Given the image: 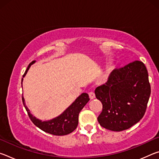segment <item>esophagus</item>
Instances as JSON below:
<instances>
[{
  "label": "esophagus",
  "instance_id": "obj_1",
  "mask_svg": "<svg viewBox=\"0 0 159 159\" xmlns=\"http://www.w3.org/2000/svg\"><path fill=\"white\" fill-rule=\"evenodd\" d=\"M89 97H90V99H95V93H94L93 92H90V93H89Z\"/></svg>",
  "mask_w": 159,
  "mask_h": 159
}]
</instances>
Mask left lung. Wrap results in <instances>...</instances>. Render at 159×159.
Instances as JSON below:
<instances>
[{"label": "left lung", "mask_w": 159, "mask_h": 159, "mask_svg": "<svg viewBox=\"0 0 159 159\" xmlns=\"http://www.w3.org/2000/svg\"><path fill=\"white\" fill-rule=\"evenodd\" d=\"M95 93L103 106L98 118L100 125L112 131L127 130L146 111L151 94L146 66L135 60L114 69L108 81L98 86Z\"/></svg>", "instance_id": "1"}]
</instances>
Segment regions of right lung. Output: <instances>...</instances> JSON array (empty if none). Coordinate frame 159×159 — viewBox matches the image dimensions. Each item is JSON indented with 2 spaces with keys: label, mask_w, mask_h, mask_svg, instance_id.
I'll use <instances>...</instances> for the list:
<instances>
[{
  "label": "right lung",
  "mask_w": 159,
  "mask_h": 159,
  "mask_svg": "<svg viewBox=\"0 0 159 159\" xmlns=\"http://www.w3.org/2000/svg\"><path fill=\"white\" fill-rule=\"evenodd\" d=\"M36 61H33L29 64L23 78H25L27 74L29 68ZM23 79H21V85H22ZM90 100L88 93H83L80 95L75 100L72 102L64 111L57 117H55L50 120H42L31 114L30 110L26 105L25 98L22 95V102L26 111L31 121L34 124L39 128L43 131L54 135H66L73 132L76 128L79 123V114L82 109L85 106Z\"/></svg>",
  "instance_id": "right-lung-1"
}]
</instances>
